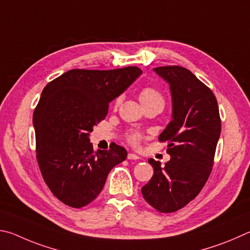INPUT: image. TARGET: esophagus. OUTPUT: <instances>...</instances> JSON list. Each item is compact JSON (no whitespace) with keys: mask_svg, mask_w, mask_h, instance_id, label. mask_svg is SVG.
<instances>
[{"mask_svg":"<svg viewBox=\"0 0 250 250\" xmlns=\"http://www.w3.org/2000/svg\"><path fill=\"white\" fill-rule=\"evenodd\" d=\"M127 158H128L129 160H137V159L141 158V157H139V156L136 155V154H133V152H129V154L127 155Z\"/></svg>","mask_w":250,"mask_h":250,"instance_id":"34e87169","label":"esophagus"}]
</instances>
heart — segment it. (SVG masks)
Returning a JSON list of instances; mask_svg holds the SVG:
<instances>
[{"mask_svg": "<svg viewBox=\"0 0 250 250\" xmlns=\"http://www.w3.org/2000/svg\"><path fill=\"white\" fill-rule=\"evenodd\" d=\"M139 101L141 103L144 105L147 104H151V103H161L164 105L165 101H164V96L160 92L155 89V87L151 86H146L139 91ZM121 103V98H117L114 102V106L117 107ZM127 141L132 144V145H137L141 141V135H139L137 132H129L127 134Z\"/></svg>", "mask_w": 250, "mask_h": 250, "instance_id": "obj_1", "label": "heart"}]
</instances>
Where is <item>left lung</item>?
<instances>
[{
	"mask_svg": "<svg viewBox=\"0 0 250 250\" xmlns=\"http://www.w3.org/2000/svg\"><path fill=\"white\" fill-rule=\"evenodd\" d=\"M168 83L172 99V120L159 135L169 142L171 156L165 167L149 159L154 176L142 188L144 199L161 213H171L191 202L212 171L221 135L215 95L190 70L179 65L155 68Z\"/></svg>",
	"mask_w": 250,
	"mask_h": 250,
	"instance_id": "left-lung-1",
	"label": "left lung"
}]
</instances>
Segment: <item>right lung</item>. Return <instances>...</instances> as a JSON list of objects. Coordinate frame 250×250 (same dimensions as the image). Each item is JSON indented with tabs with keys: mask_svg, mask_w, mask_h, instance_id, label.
I'll use <instances>...</instances> for the list:
<instances>
[{
	"mask_svg": "<svg viewBox=\"0 0 250 250\" xmlns=\"http://www.w3.org/2000/svg\"><path fill=\"white\" fill-rule=\"evenodd\" d=\"M143 71L72 69L48 83L34 111L36 152L43 180L57 199L71 208L91 203L112 168L127 157L124 147L93 151L90 133L104 120L108 104Z\"/></svg>",
	"mask_w": 250,
	"mask_h": 250,
	"instance_id": "obj_1",
	"label": "right lung"
}]
</instances>
